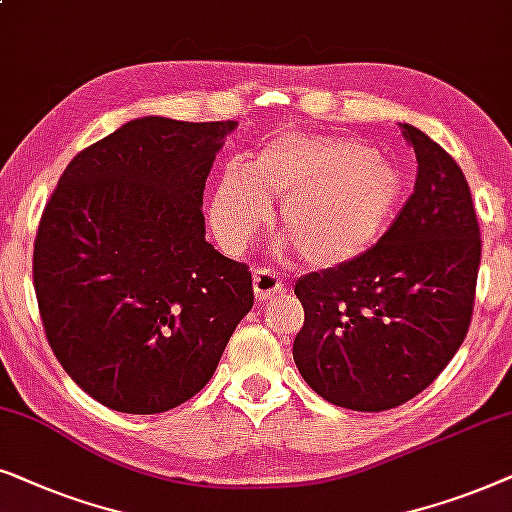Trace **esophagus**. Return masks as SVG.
I'll return each instance as SVG.
<instances>
[{
  "label": "esophagus",
  "instance_id": "obj_1",
  "mask_svg": "<svg viewBox=\"0 0 512 512\" xmlns=\"http://www.w3.org/2000/svg\"><path fill=\"white\" fill-rule=\"evenodd\" d=\"M252 283H255L257 302H269L271 297L281 295L283 292V278L276 269H257L255 276H252Z\"/></svg>",
  "mask_w": 512,
  "mask_h": 512
}]
</instances>
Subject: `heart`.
I'll use <instances>...</instances> for the list:
<instances>
[{"instance_id": "1", "label": "heart", "mask_w": 512, "mask_h": 512, "mask_svg": "<svg viewBox=\"0 0 512 512\" xmlns=\"http://www.w3.org/2000/svg\"><path fill=\"white\" fill-rule=\"evenodd\" d=\"M403 196V175L358 140L285 133L241 173L227 168L210 199L220 241L241 250L283 201L281 231L309 267H337L377 243Z\"/></svg>"}]
</instances>
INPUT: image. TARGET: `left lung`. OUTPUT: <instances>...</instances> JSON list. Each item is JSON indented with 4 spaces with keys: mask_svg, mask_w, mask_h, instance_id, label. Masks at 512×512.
<instances>
[{
    "mask_svg": "<svg viewBox=\"0 0 512 512\" xmlns=\"http://www.w3.org/2000/svg\"><path fill=\"white\" fill-rule=\"evenodd\" d=\"M414 192L384 236L339 267L295 283L304 327L292 358L327 403L384 412L419 395L468 335L482 255L466 175L426 133Z\"/></svg>",
    "mask_w": 512,
    "mask_h": 512,
    "instance_id": "left-lung-1",
    "label": "left lung"
}]
</instances>
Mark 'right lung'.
Listing matches in <instances>:
<instances>
[{"mask_svg":"<svg viewBox=\"0 0 512 512\" xmlns=\"http://www.w3.org/2000/svg\"><path fill=\"white\" fill-rule=\"evenodd\" d=\"M236 121L145 117L81 149L39 220L32 278L63 370L126 414L187 403L252 309V276L206 241L203 189Z\"/></svg>","mask_w":512,"mask_h":512,"instance_id":"right-lung-1","label":"right lung"}]
</instances>
